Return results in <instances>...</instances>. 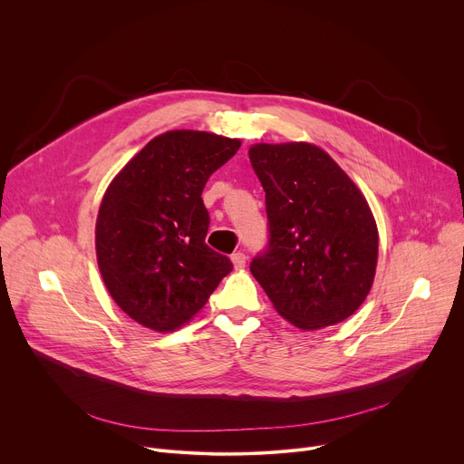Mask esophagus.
<instances>
[{
  "instance_id": "1",
  "label": "esophagus",
  "mask_w": 464,
  "mask_h": 464,
  "mask_svg": "<svg viewBox=\"0 0 464 464\" xmlns=\"http://www.w3.org/2000/svg\"><path fill=\"white\" fill-rule=\"evenodd\" d=\"M246 253H242V251H237V253H233L231 255V262H233V266L237 268V270H240V268H244L246 266Z\"/></svg>"
}]
</instances>
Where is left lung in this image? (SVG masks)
I'll list each match as a JSON object with an SVG mask.
<instances>
[{"instance_id": "8db88e82", "label": "left lung", "mask_w": 464, "mask_h": 464, "mask_svg": "<svg viewBox=\"0 0 464 464\" xmlns=\"http://www.w3.org/2000/svg\"><path fill=\"white\" fill-rule=\"evenodd\" d=\"M249 161L268 215V244L249 264L253 277L297 328L347 319L365 301L378 258V229L363 194L308 143L255 145Z\"/></svg>"}]
</instances>
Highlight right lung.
<instances>
[{"label":"right lung","instance_id":"1","mask_svg":"<svg viewBox=\"0 0 464 464\" xmlns=\"http://www.w3.org/2000/svg\"><path fill=\"white\" fill-rule=\"evenodd\" d=\"M238 149L208 131H165L110 183L95 227L99 270L119 308L143 326L179 328L233 270L206 244L202 190Z\"/></svg>","mask_w":464,"mask_h":464}]
</instances>
